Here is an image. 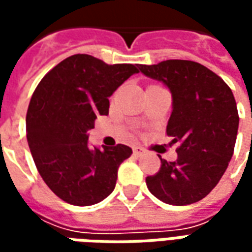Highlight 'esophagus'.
I'll return each instance as SVG.
<instances>
[{
    "instance_id": "1",
    "label": "esophagus",
    "mask_w": 252,
    "mask_h": 252,
    "mask_svg": "<svg viewBox=\"0 0 252 252\" xmlns=\"http://www.w3.org/2000/svg\"><path fill=\"white\" fill-rule=\"evenodd\" d=\"M133 150V154L136 155V157H140V155H143L144 154V150H143L142 147H139V146H135V147L132 148Z\"/></svg>"
}]
</instances>
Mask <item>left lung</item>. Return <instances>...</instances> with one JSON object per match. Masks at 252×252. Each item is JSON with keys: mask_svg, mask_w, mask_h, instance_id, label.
Returning <instances> with one entry per match:
<instances>
[{"mask_svg": "<svg viewBox=\"0 0 252 252\" xmlns=\"http://www.w3.org/2000/svg\"><path fill=\"white\" fill-rule=\"evenodd\" d=\"M148 78L160 81L173 97L166 132L178 143V158L147 177L148 190L170 205L202 200L225 173L232 158L239 115L232 90L217 74L200 63L170 59L140 64Z\"/></svg>", "mask_w": 252, "mask_h": 252, "instance_id": "8db88e82", "label": "left lung"}]
</instances>
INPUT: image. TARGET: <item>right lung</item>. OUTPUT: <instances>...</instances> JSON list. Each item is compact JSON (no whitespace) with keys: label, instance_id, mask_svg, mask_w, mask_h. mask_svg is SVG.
I'll use <instances>...</instances> for the list:
<instances>
[{"label":"right lung","instance_id":"add662e5","mask_svg":"<svg viewBox=\"0 0 252 252\" xmlns=\"http://www.w3.org/2000/svg\"><path fill=\"white\" fill-rule=\"evenodd\" d=\"M137 64H106L77 54L43 77L27 112V140L39 174L71 205H94L113 191L117 170L132 150L124 144L98 150L89 144L97 116L109 113V97Z\"/></svg>","mask_w":252,"mask_h":252}]
</instances>
